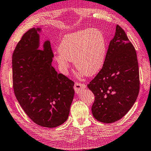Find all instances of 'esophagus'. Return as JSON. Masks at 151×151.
Returning <instances> with one entry per match:
<instances>
[{
	"mask_svg": "<svg viewBox=\"0 0 151 151\" xmlns=\"http://www.w3.org/2000/svg\"><path fill=\"white\" fill-rule=\"evenodd\" d=\"M75 90L76 92H80L81 91H82L83 89H84L86 88V85L83 83H76L75 84Z\"/></svg>",
	"mask_w": 151,
	"mask_h": 151,
	"instance_id": "34e87169",
	"label": "esophagus"
}]
</instances>
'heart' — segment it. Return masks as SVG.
I'll list each match as a JSON object with an SVG mask.
<instances>
[{
    "label": "heart",
    "mask_w": 151,
    "mask_h": 151,
    "mask_svg": "<svg viewBox=\"0 0 151 151\" xmlns=\"http://www.w3.org/2000/svg\"><path fill=\"white\" fill-rule=\"evenodd\" d=\"M55 59L63 70L69 61L79 72L92 76L102 69L105 62L107 44L104 34L96 29H86L66 35L59 47Z\"/></svg>",
    "instance_id": "1"
}]
</instances>
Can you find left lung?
Returning a JSON list of instances; mask_svg holds the SVG:
<instances>
[{"mask_svg":"<svg viewBox=\"0 0 151 151\" xmlns=\"http://www.w3.org/2000/svg\"><path fill=\"white\" fill-rule=\"evenodd\" d=\"M88 88L95 97L93 116L100 122L110 123L122 119L135 102L140 88L137 53L119 25L102 69Z\"/></svg>","mask_w":151,"mask_h":151,"instance_id":"1","label":"left lung"}]
</instances>
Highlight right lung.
Returning <instances> with one entry per match:
<instances>
[{
    "mask_svg": "<svg viewBox=\"0 0 151 151\" xmlns=\"http://www.w3.org/2000/svg\"><path fill=\"white\" fill-rule=\"evenodd\" d=\"M40 28L28 30L12 54L13 89L30 119L44 127L61 125L68 119L75 90L73 81L57 73L51 63L50 42L39 49Z\"/></svg>",
    "mask_w": 151,
    "mask_h": 151,
    "instance_id": "1",
    "label": "right lung"
}]
</instances>
